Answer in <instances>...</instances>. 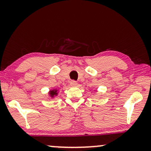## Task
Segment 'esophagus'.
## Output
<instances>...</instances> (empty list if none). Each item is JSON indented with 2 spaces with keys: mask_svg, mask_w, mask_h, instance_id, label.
Masks as SVG:
<instances>
[{
  "mask_svg": "<svg viewBox=\"0 0 151 151\" xmlns=\"http://www.w3.org/2000/svg\"><path fill=\"white\" fill-rule=\"evenodd\" d=\"M70 84H71L72 86H76L78 85V82L75 81V80H71V82H70Z\"/></svg>",
  "mask_w": 151,
  "mask_h": 151,
  "instance_id": "esophagus-1",
  "label": "esophagus"
}]
</instances>
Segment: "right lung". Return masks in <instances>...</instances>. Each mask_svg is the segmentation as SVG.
<instances>
[{"instance_id": "1", "label": "right lung", "mask_w": 151, "mask_h": 151, "mask_svg": "<svg viewBox=\"0 0 151 151\" xmlns=\"http://www.w3.org/2000/svg\"><path fill=\"white\" fill-rule=\"evenodd\" d=\"M59 93V89L57 88H53V89H50L48 92V97L50 99H54L55 97H57Z\"/></svg>"}]
</instances>
